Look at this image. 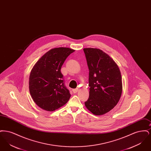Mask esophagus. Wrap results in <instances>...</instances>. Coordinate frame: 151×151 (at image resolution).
I'll list each match as a JSON object with an SVG mask.
<instances>
[{
    "mask_svg": "<svg viewBox=\"0 0 151 151\" xmlns=\"http://www.w3.org/2000/svg\"><path fill=\"white\" fill-rule=\"evenodd\" d=\"M78 88H75V89H72V92H73V93H77L78 92Z\"/></svg>",
    "mask_w": 151,
    "mask_h": 151,
    "instance_id": "34e87169",
    "label": "esophagus"
}]
</instances>
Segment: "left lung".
Returning a JSON list of instances; mask_svg holds the SVG:
<instances>
[{"label": "left lung", "mask_w": 151, "mask_h": 151, "mask_svg": "<svg viewBox=\"0 0 151 151\" xmlns=\"http://www.w3.org/2000/svg\"><path fill=\"white\" fill-rule=\"evenodd\" d=\"M83 50L89 71L90 87L85 105L94 115H103L114 108L121 98V72L113 59L103 51L94 48Z\"/></svg>", "instance_id": "obj_1"}]
</instances>
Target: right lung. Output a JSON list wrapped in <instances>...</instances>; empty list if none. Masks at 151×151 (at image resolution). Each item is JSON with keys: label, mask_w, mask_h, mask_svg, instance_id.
<instances>
[{"label": "right lung", "mask_w": 151, "mask_h": 151, "mask_svg": "<svg viewBox=\"0 0 151 151\" xmlns=\"http://www.w3.org/2000/svg\"><path fill=\"white\" fill-rule=\"evenodd\" d=\"M73 51L68 47L51 49L34 65L29 76V92L40 108L52 111L69 100L71 94L65 86L60 69L66 58Z\"/></svg>", "instance_id": "1"}]
</instances>
